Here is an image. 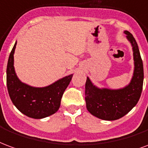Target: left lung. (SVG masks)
<instances>
[{
	"instance_id": "1",
	"label": "left lung",
	"mask_w": 148,
	"mask_h": 148,
	"mask_svg": "<svg viewBox=\"0 0 148 148\" xmlns=\"http://www.w3.org/2000/svg\"><path fill=\"white\" fill-rule=\"evenodd\" d=\"M131 42L134 58V73L131 82L122 89H99L87 77L85 85V100L90 114L106 121H114L124 117L137 104L143 89V66L138 45L132 34L125 31Z\"/></svg>"
}]
</instances>
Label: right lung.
<instances>
[{"label":"right lung","instance_id":"add662e5","mask_svg":"<svg viewBox=\"0 0 148 148\" xmlns=\"http://www.w3.org/2000/svg\"><path fill=\"white\" fill-rule=\"evenodd\" d=\"M16 42L8 58L7 65V87L15 106L21 113L34 119L50 116L58 110L64 90L73 75L59 79L45 87H33L19 80L14 69V52Z\"/></svg>","mask_w":148,"mask_h":148}]
</instances>
